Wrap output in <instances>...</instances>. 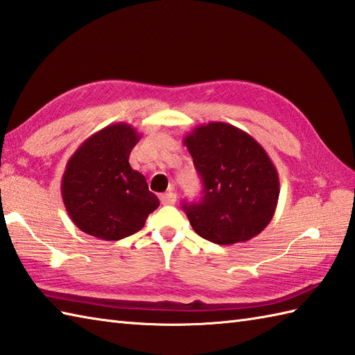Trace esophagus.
<instances>
[{
    "label": "esophagus",
    "instance_id": "1",
    "mask_svg": "<svg viewBox=\"0 0 355 355\" xmlns=\"http://www.w3.org/2000/svg\"><path fill=\"white\" fill-rule=\"evenodd\" d=\"M175 202H176V193L173 190L161 194V204L162 205H173Z\"/></svg>",
    "mask_w": 355,
    "mask_h": 355
}]
</instances>
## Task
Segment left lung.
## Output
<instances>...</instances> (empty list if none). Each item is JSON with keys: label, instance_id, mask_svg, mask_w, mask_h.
Returning a JSON list of instances; mask_svg holds the SVG:
<instances>
[{"label": "left lung", "instance_id": "obj_1", "mask_svg": "<svg viewBox=\"0 0 355 355\" xmlns=\"http://www.w3.org/2000/svg\"><path fill=\"white\" fill-rule=\"evenodd\" d=\"M204 180L199 204L184 205L193 230L218 245L247 242L268 227L280 182L268 153L247 132L208 122L184 137Z\"/></svg>", "mask_w": 355, "mask_h": 355}]
</instances>
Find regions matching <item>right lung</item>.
I'll return each instance as SVG.
<instances>
[{
    "mask_svg": "<svg viewBox=\"0 0 355 355\" xmlns=\"http://www.w3.org/2000/svg\"><path fill=\"white\" fill-rule=\"evenodd\" d=\"M141 135L124 122L107 125L76 148L61 179V196L71 222L101 241L137 233L159 207L147 179L128 157Z\"/></svg>",
    "mask_w": 355,
    "mask_h": 355,
    "instance_id": "1",
    "label": "right lung"
}]
</instances>
